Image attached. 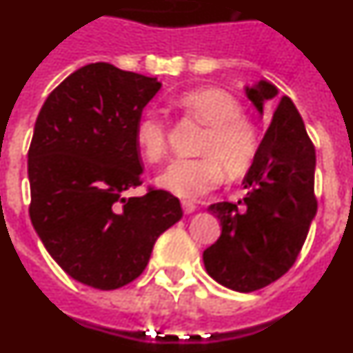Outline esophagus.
I'll use <instances>...</instances> for the list:
<instances>
[{
  "label": "esophagus",
  "mask_w": 353,
  "mask_h": 353,
  "mask_svg": "<svg viewBox=\"0 0 353 353\" xmlns=\"http://www.w3.org/2000/svg\"><path fill=\"white\" fill-rule=\"evenodd\" d=\"M180 205H182L183 214H192V212L196 210V205L192 203V201H189V199H182V201H180Z\"/></svg>",
  "instance_id": "obj_1"
}]
</instances>
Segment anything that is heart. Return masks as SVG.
<instances>
[{
    "label": "heart",
    "mask_w": 353,
    "mask_h": 353,
    "mask_svg": "<svg viewBox=\"0 0 353 353\" xmlns=\"http://www.w3.org/2000/svg\"><path fill=\"white\" fill-rule=\"evenodd\" d=\"M183 118L205 125L196 152L198 159H176L159 174V185L180 198H196L219 185L223 171L239 179L251 168L258 152L256 125L242 113L235 97L221 88H198L176 99ZM170 125L164 118L145 113L136 125V145L148 162L168 152Z\"/></svg>",
    "instance_id": "obj_1"
}]
</instances>
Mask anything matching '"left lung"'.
Returning <instances> with one entry per match:
<instances>
[{
    "instance_id": "8db88e82",
    "label": "left lung",
    "mask_w": 353,
    "mask_h": 353,
    "mask_svg": "<svg viewBox=\"0 0 353 353\" xmlns=\"http://www.w3.org/2000/svg\"><path fill=\"white\" fill-rule=\"evenodd\" d=\"M263 111L277 88L260 81L245 90ZM314 145L292 99L277 97L270 125L244 179L239 203L221 201L208 210L221 221V236L205 249L208 276L235 292H254L285 276L297 260L316 214Z\"/></svg>"
}]
</instances>
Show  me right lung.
Returning <instances> with one entry per match:
<instances>
[{"label": "right lung", "mask_w": 353, "mask_h": 353, "mask_svg": "<svg viewBox=\"0 0 353 353\" xmlns=\"http://www.w3.org/2000/svg\"><path fill=\"white\" fill-rule=\"evenodd\" d=\"M161 88L109 63L81 67L49 93L28 150L30 219L54 261L99 290L132 283L159 235L182 217L179 198L143 183L136 125Z\"/></svg>", "instance_id": "add662e5"}]
</instances>
